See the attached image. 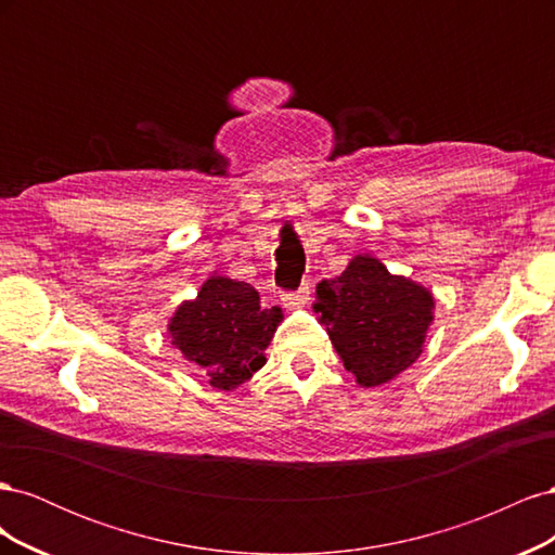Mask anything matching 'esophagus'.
Listing matches in <instances>:
<instances>
[{"label": "esophagus", "mask_w": 555, "mask_h": 555, "mask_svg": "<svg viewBox=\"0 0 555 555\" xmlns=\"http://www.w3.org/2000/svg\"><path fill=\"white\" fill-rule=\"evenodd\" d=\"M308 300H310V284L308 282L300 284L296 292H284L282 294V304L287 308H300V306H306Z\"/></svg>", "instance_id": "obj_1"}]
</instances>
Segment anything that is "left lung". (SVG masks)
Segmentation results:
<instances>
[{"label":"left lung","mask_w":555,"mask_h":555,"mask_svg":"<svg viewBox=\"0 0 555 555\" xmlns=\"http://www.w3.org/2000/svg\"><path fill=\"white\" fill-rule=\"evenodd\" d=\"M317 298L314 310L359 384L389 382L422 354L433 296L377 259L354 257L345 273L319 284Z\"/></svg>","instance_id":"left-lung-1"}]
</instances>
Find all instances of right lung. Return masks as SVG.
I'll list each match as a JSON object with an SVG mask.
<instances>
[{"label": "right lung", "mask_w": 555, "mask_h": 555, "mask_svg": "<svg viewBox=\"0 0 555 555\" xmlns=\"http://www.w3.org/2000/svg\"><path fill=\"white\" fill-rule=\"evenodd\" d=\"M280 308H261L247 282L210 278L171 319V343L198 363L215 389L231 391L266 363L263 349L280 324Z\"/></svg>", "instance_id": "1"}]
</instances>
